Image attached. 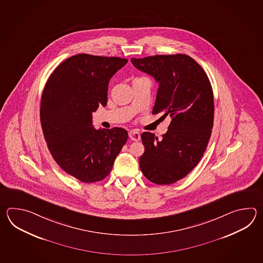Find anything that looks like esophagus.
I'll use <instances>...</instances> for the list:
<instances>
[{
	"instance_id": "1",
	"label": "esophagus",
	"mask_w": 263,
	"mask_h": 263,
	"mask_svg": "<svg viewBox=\"0 0 263 263\" xmlns=\"http://www.w3.org/2000/svg\"><path fill=\"white\" fill-rule=\"evenodd\" d=\"M129 138L133 141H139L140 138H141V134H140L139 132H137L135 129H133V130L129 132Z\"/></svg>"
}]
</instances>
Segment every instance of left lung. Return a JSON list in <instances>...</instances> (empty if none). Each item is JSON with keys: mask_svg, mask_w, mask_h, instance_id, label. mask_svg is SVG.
<instances>
[{"mask_svg": "<svg viewBox=\"0 0 263 263\" xmlns=\"http://www.w3.org/2000/svg\"><path fill=\"white\" fill-rule=\"evenodd\" d=\"M130 61L159 83L152 114L171 118L161 139L148 132L141 134L145 146L141 171L153 183L172 184L196 167L207 148L214 115L212 84L199 64L186 54Z\"/></svg>", "mask_w": 263, "mask_h": 263, "instance_id": "left-lung-1", "label": "left lung"}]
</instances>
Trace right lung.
<instances>
[{"instance_id":"right-lung-1","label":"right lung","mask_w":263,"mask_h":263,"mask_svg":"<svg viewBox=\"0 0 263 263\" xmlns=\"http://www.w3.org/2000/svg\"><path fill=\"white\" fill-rule=\"evenodd\" d=\"M127 63L81 53L61 63L45 84L40 120L48 148L58 165L82 182L105 179L128 140L126 129H96L92 124V112L107 104L110 79Z\"/></svg>"}]
</instances>
